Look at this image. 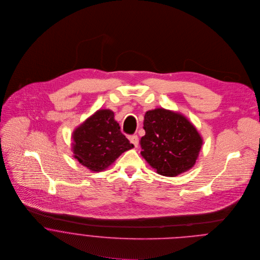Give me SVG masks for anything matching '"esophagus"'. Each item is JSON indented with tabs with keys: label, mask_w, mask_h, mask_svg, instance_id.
I'll list each match as a JSON object with an SVG mask.
<instances>
[{
	"label": "esophagus",
	"mask_w": 260,
	"mask_h": 260,
	"mask_svg": "<svg viewBox=\"0 0 260 260\" xmlns=\"http://www.w3.org/2000/svg\"><path fill=\"white\" fill-rule=\"evenodd\" d=\"M129 140L130 142L135 146V147H138V137L137 135H132L129 137Z\"/></svg>",
	"instance_id": "1"
}]
</instances>
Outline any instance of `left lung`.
I'll list each match as a JSON object with an SVG mask.
<instances>
[{
	"mask_svg": "<svg viewBox=\"0 0 260 260\" xmlns=\"http://www.w3.org/2000/svg\"><path fill=\"white\" fill-rule=\"evenodd\" d=\"M143 124L141 155L158 174L174 177L193 167L202 138L183 115L158 108L146 112Z\"/></svg>",
	"mask_w": 260,
	"mask_h": 260,
	"instance_id": "left-lung-1",
	"label": "left lung"
}]
</instances>
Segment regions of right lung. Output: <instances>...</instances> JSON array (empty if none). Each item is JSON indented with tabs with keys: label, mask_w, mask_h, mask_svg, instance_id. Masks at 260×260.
I'll use <instances>...</instances> for the list:
<instances>
[{
	"label": "right lung",
	"mask_w": 260,
	"mask_h": 260,
	"mask_svg": "<svg viewBox=\"0 0 260 260\" xmlns=\"http://www.w3.org/2000/svg\"><path fill=\"white\" fill-rule=\"evenodd\" d=\"M74 157L92 171H102L134 145L122 134L111 110H99L73 133Z\"/></svg>",
	"instance_id": "right-lung-1"
}]
</instances>
